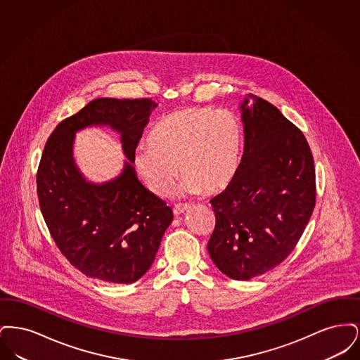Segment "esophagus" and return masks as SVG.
Listing matches in <instances>:
<instances>
[{
	"mask_svg": "<svg viewBox=\"0 0 360 360\" xmlns=\"http://www.w3.org/2000/svg\"><path fill=\"white\" fill-rule=\"evenodd\" d=\"M188 207H190L188 204H175L174 207H172V210H174V214L178 216V214H182L184 212H186Z\"/></svg>",
	"mask_w": 360,
	"mask_h": 360,
	"instance_id": "34e87169",
	"label": "esophagus"
}]
</instances>
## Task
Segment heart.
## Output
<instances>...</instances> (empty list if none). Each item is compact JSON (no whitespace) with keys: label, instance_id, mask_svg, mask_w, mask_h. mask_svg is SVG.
Returning <instances> with one entry per match:
<instances>
[{"label":"heart","instance_id":"b5f03b06","mask_svg":"<svg viewBox=\"0 0 360 360\" xmlns=\"http://www.w3.org/2000/svg\"><path fill=\"white\" fill-rule=\"evenodd\" d=\"M243 129L229 110L190 106L163 116L135 154L137 172L147 186L163 195L179 172L182 190L214 193L235 178Z\"/></svg>","mask_w":360,"mask_h":360}]
</instances>
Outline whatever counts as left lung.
I'll list each match as a JSON object with an SVG mask.
<instances>
[{
	"label": "left lung",
	"mask_w": 360,
	"mask_h": 360,
	"mask_svg": "<svg viewBox=\"0 0 360 360\" xmlns=\"http://www.w3.org/2000/svg\"><path fill=\"white\" fill-rule=\"evenodd\" d=\"M241 110L244 155L228 188L210 200L216 225L207 251L223 274L247 281L295 248L316 204V172L307 137L273 103L248 94Z\"/></svg>",
	"instance_id": "8db88e82"
}]
</instances>
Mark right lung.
I'll return each instance as SVG.
<instances>
[{"label": "right lung", "mask_w": 360, "mask_h": 360, "mask_svg": "<svg viewBox=\"0 0 360 360\" xmlns=\"http://www.w3.org/2000/svg\"><path fill=\"white\" fill-rule=\"evenodd\" d=\"M155 108L151 98H97L60 121L46 141L36 174L39 206L59 251L89 278L136 282L151 267L172 210L141 185L131 163L108 184H87L71 156L74 132L108 124L134 162Z\"/></svg>", "instance_id": "obj_1"}]
</instances>
